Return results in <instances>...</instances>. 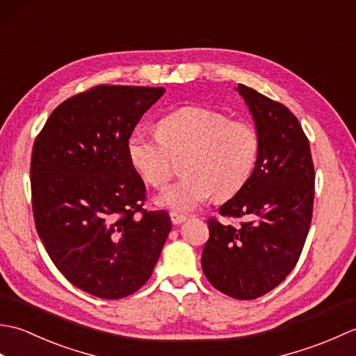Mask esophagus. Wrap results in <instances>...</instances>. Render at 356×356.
Listing matches in <instances>:
<instances>
[{
	"instance_id": "1",
	"label": "esophagus",
	"mask_w": 356,
	"mask_h": 356,
	"mask_svg": "<svg viewBox=\"0 0 356 356\" xmlns=\"http://www.w3.org/2000/svg\"><path fill=\"white\" fill-rule=\"evenodd\" d=\"M170 217H171L172 225H180V223H184L186 220V216L179 214V213H171Z\"/></svg>"
}]
</instances>
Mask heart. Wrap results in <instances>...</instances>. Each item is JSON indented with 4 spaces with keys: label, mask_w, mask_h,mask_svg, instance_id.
Returning a JSON list of instances; mask_svg holds the SVG:
<instances>
[{
    "label": "heart",
    "mask_w": 356,
    "mask_h": 356,
    "mask_svg": "<svg viewBox=\"0 0 356 356\" xmlns=\"http://www.w3.org/2000/svg\"><path fill=\"white\" fill-rule=\"evenodd\" d=\"M157 133L136 130L127 140L133 168L147 184L162 188L172 174V156H185L184 172L157 203L179 213L199 208L213 193L229 197L243 188L260 154V136L245 120L207 107L177 108L163 116Z\"/></svg>",
    "instance_id": "obj_1"
}]
</instances>
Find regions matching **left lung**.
Wrapping results in <instances>:
<instances>
[{
    "label": "left lung",
    "instance_id": "8db88e82",
    "mask_svg": "<svg viewBox=\"0 0 356 356\" xmlns=\"http://www.w3.org/2000/svg\"><path fill=\"white\" fill-rule=\"evenodd\" d=\"M243 97L260 136V154L248 182L218 208L238 225L208 220L202 252L208 282L237 300H254L291 274L312 220L315 171L298 119L283 104L243 84Z\"/></svg>",
    "mask_w": 356,
    "mask_h": 356
}]
</instances>
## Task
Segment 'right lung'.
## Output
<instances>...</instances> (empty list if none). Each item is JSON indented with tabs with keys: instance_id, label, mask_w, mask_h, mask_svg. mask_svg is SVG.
<instances>
[{
	"instance_id": "right-lung-1",
	"label": "right lung",
	"mask_w": 356,
	"mask_h": 356,
	"mask_svg": "<svg viewBox=\"0 0 356 356\" xmlns=\"http://www.w3.org/2000/svg\"><path fill=\"white\" fill-rule=\"evenodd\" d=\"M163 93L93 87L58 105L35 139L38 236L59 272L95 297L119 300L140 289L171 231L166 211L142 208L147 190L127 154L134 127Z\"/></svg>"
}]
</instances>
